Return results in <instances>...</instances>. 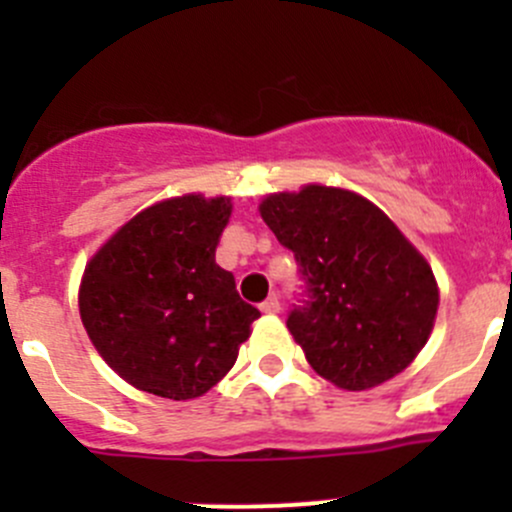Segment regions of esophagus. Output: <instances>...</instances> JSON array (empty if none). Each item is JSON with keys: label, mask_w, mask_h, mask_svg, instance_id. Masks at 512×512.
<instances>
[{"label": "esophagus", "mask_w": 512, "mask_h": 512, "mask_svg": "<svg viewBox=\"0 0 512 512\" xmlns=\"http://www.w3.org/2000/svg\"><path fill=\"white\" fill-rule=\"evenodd\" d=\"M260 309L265 314H277L280 312V297H277V294H270V297L260 304Z\"/></svg>", "instance_id": "obj_1"}]
</instances>
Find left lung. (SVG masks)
<instances>
[{"label": "left lung", "instance_id": "1", "mask_svg": "<svg viewBox=\"0 0 512 512\" xmlns=\"http://www.w3.org/2000/svg\"><path fill=\"white\" fill-rule=\"evenodd\" d=\"M260 215L292 250L302 297L287 329L312 369L364 391L404 371L433 329L428 262L374 203L324 185L262 200Z\"/></svg>", "mask_w": 512, "mask_h": 512}]
</instances>
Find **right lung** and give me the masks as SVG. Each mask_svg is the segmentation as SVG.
<instances>
[{
  "instance_id": "obj_1",
  "label": "right lung",
  "mask_w": 512,
  "mask_h": 512,
  "mask_svg": "<svg viewBox=\"0 0 512 512\" xmlns=\"http://www.w3.org/2000/svg\"><path fill=\"white\" fill-rule=\"evenodd\" d=\"M225 198L163 200L126 223L89 262L81 322L121 379L148 394L203 396L232 369L257 307L215 262Z\"/></svg>"
}]
</instances>
